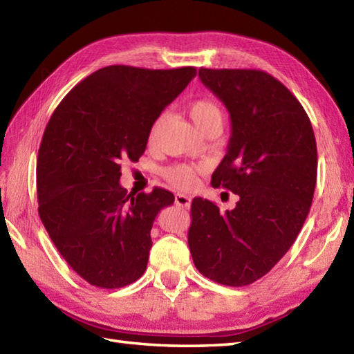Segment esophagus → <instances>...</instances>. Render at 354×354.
I'll return each mask as SVG.
<instances>
[{"label": "esophagus", "mask_w": 354, "mask_h": 354, "mask_svg": "<svg viewBox=\"0 0 354 354\" xmlns=\"http://www.w3.org/2000/svg\"><path fill=\"white\" fill-rule=\"evenodd\" d=\"M175 203L179 205V207L183 208H190V203H192V197L190 196H185V194H175Z\"/></svg>", "instance_id": "esophagus-1"}]
</instances>
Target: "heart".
<instances>
[{
  "mask_svg": "<svg viewBox=\"0 0 354 354\" xmlns=\"http://www.w3.org/2000/svg\"><path fill=\"white\" fill-rule=\"evenodd\" d=\"M188 113H190V118L194 122V125L199 128L202 133L203 129L208 128H221V123H223V113H221L220 106L212 102L211 100H197L193 101L188 105ZM161 119L153 123L149 133V142H153L155 136H157V131L160 127ZM202 171V166H188V164H176V166L167 167L164 170V176L169 180L171 185H175L180 190H188L192 188L196 180L197 174Z\"/></svg>",
  "mask_w": 354,
  "mask_h": 354,
  "instance_id": "1",
  "label": "heart"
}]
</instances>
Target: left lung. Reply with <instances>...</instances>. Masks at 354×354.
<instances>
[{"label": "left lung", "mask_w": 354, "mask_h": 354, "mask_svg": "<svg viewBox=\"0 0 354 354\" xmlns=\"http://www.w3.org/2000/svg\"><path fill=\"white\" fill-rule=\"evenodd\" d=\"M226 105L232 134L211 178L240 196L232 211L194 199L188 248L196 268L221 285L244 286L273 268L301 231L317 184L310 120L288 88L259 69H199Z\"/></svg>", "instance_id": "obj_1"}]
</instances>
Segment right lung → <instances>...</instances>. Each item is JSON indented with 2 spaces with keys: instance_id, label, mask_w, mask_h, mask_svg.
I'll return each mask as SVG.
<instances>
[{
  "instance_id": "add662e5",
  "label": "right lung",
  "mask_w": 354,
  "mask_h": 354,
  "mask_svg": "<svg viewBox=\"0 0 354 354\" xmlns=\"http://www.w3.org/2000/svg\"><path fill=\"white\" fill-rule=\"evenodd\" d=\"M196 77V68L106 66L63 97L37 155L39 216L75 273L97 288H122L143 276L151 229L175 196L155 187L122 188V161L142 157L153 122Z\"/></svg>"
}]
</instances>
